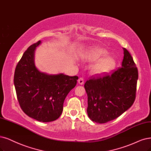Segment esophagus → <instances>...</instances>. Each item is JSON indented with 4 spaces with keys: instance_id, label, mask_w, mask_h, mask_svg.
Returning a JSON list of instances; mask_svg holds the SVG:
<instances>
[{
    "instance_id": "34e87169",
    "label": "esophagus",
    "mask_w": 151,
    "mask_h": 151,
    "mask_svg": "<svg viewBox=\"0 0 151 151\" xmlns=\"http://www.w3.org/2000/svg\"><path fill=\"white\" fill-rule=\"evenodd\" d=\"M78 81V83L80 85H83V83H84V79H83V78H80Z\"/></svg>"
}]
</instances>
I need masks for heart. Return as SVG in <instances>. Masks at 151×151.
Listing matches in <instances>:
<instances>
[{
    "label": "heart",
    "mask_w": 151,
    "mask_h": 151,
    "mask_svg": "<svg viewBox=\"0 0 151 151\" xmlns=\"http://www.w3.org/2000/svg\"><path fill=\"white\" fill-rule=\"evenodd\" d=\"M108 52L104 48L93 47L88 50L81 55L83 60L86 61H94L91 68V72L94 75H103L112 70L116 66V60L109 57Z\"/></svg>",
    "instance_id": "b5f03b06"
}]
</instances>
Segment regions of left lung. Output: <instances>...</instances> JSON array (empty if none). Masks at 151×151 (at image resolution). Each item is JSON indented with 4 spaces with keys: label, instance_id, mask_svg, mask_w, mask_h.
Returning <instances> with one entry per match:
<instances>
[{
    "label": "left lung",
    "instance_id": "8db88e82",
    "mask_svg": "<svg viewBox=\"0 0 151 151\" xmlns=\"http://www.w3.org/2000/svg\"><path fill=\"white\" fill-rule=\"evenodd\" d=\"M121 67L111 74L96 75L87 80L88 115L97 123H106L118 118L134 102L138 71L126 48Z\"/></svg>",
    "mask_w": 151,
    "mask_h": 151
}]
</instances>
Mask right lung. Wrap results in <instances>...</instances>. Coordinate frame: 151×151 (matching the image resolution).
<instances>
[{"label": "right lung", "instance_id": "right-lung-1", "mask_svg": "<svg viewBox=\"0 0 151 151\" xmlns=\"http://www.w3.org/2000/svg\"><path fill=\"white\" fill-rule=\"evenodd\" d=\"M40 43V40L32 45L24 52L15 68L14 82L22 111L32 118L47 122L57 119L62 113L65 99L78 77L38 71L34 55Z\"/></svg>", "mask_w": 151, "mask_h": 151}]
</instances>
